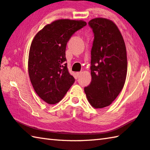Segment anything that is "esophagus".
I'll list each match as a JSON object with an SVG mask.
<instances>
[{"instance_id":"34e87169","label":"esophagus","mask_w":150,"mask_h":150,"mask_svg":"<svg viewBox=\"0 0 150 150\" xmlns=\"http://www.w3.org/2000/svg\"><path fill=\"white\" fill-rule=\"evenodd\" d=\"M82 74V72H76V77L78 78V77L80 76Z\"/></svg>"}]
</instances>
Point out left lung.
Returning <instances> with one entry per match:
<instances>
[{
	"label": "left lung",
	"mask_w": 150,
	"mask_h": 150,
	"mask_svg": "<svg viewBox=\"0 0 150 150\" xmlns=\"http://www.w3.org/2000/svg\"><path fill=\"white\" fill-rule=\"evenodd\" d=\"M88 23L94 40L91 51V82L84 91L91 105L101 109L112 103L125 85L127 49L122 34L112 21L96 18Z\"/></svg>",
	"instance_id": "obj_1"
}]
</instances>
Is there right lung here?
Listing matches in <instances>:
<instances>
[{
    "instance_id": "add662e5",
    "label": "right lung",
    "mask_w": 150,
    "mask_h": 150,
    "mask_svg": "<svg viewBox=\"0 0 150 150\" xmlns=\"http://www.w3.org/2000/svg\"><path fill=\"white\" fill-rule=\"evenodd\" d=\"M86 24L83 20H57L34 37L29 52V76L35 92L47 103H59L74 82L65 63L66 47L71 36Z\"/></svg>"
}]
</instances>
